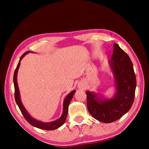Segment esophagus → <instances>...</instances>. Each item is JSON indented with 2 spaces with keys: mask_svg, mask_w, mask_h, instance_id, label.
I'll return each mask as SVG.
<instances>
[{
  "mask_svg": "<svg viewBox=\"0 0 149 149\" xmlns=\"http://www.w3.org/2000/svg\"><path fill=\"white\" fill-rule=\"evenodd\" d=\"M79 88H84V85L79 84Z\"/></svg>",
  "mask_w": 149,
  "mask_h": 149,
  "instance_id": "34e87169",
  "label": "esophagus"
}]
</instances>
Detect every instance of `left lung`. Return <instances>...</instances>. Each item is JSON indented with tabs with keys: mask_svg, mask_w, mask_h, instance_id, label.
<instances>
[{
	"mask_svg": "<svg viewBox=\"0 0 149 149\" xmlns=\"http://www.w3.org/2000/svg\"><path fill=\"white\" fill-rule=\"evenodd\" d=\"M109 61L114 76L117 92L109 100L99 99L96 94L87 91V107L94 119L110 123L120 119L132 107L136 88V78L129 56L117 43Z\"/></svg>",
	"mask_w": 149,
	"mask_h": 149,
	"instance_id": "obj_1",
	"label": "left lung"
}]
</instances>
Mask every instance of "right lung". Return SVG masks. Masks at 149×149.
I'll return each mask as SVG.
<instances>
[{
  "label": "right lung",
  "mask_w": 149,
  "mask_h": 149,
  "mask_svg": "<svg viewBox=\"0 0 149 149\" xmlns=\"http://www.w3.org/2000/svg\"><path fill=\"white\" fill-rule=\"evenodd\" d=\"M30 51L26 52L24 53L23 55H22V56L20 58V60L19 61V63H18L16 69L14 72V74H13V84H14V88H15V102L17 104L18 106H19V109L22 112V114H23L24 117L26 120L28 122V123L31 124V125L34 126V127H36L37 128H39L40 129H43V130H55L56 129H58V127H61V126L65 123V122L66 120L67 114H68V106L70 104V102L71 101V99L73 98L74 94L75 93L76 91H71L68 95L64 101L63 103V112L62 116H61V118L60 119H58V120L51 122V123H42L41 121H38L34 119L33 118H31V117L29 115V114L27 112L25 109V107H24L23 104L21 102L20 98V93H19V87H18V84H17V72L19 68L20 64V61L23 58V57L26 55V53H29Z\"/></svg>",
  "instance_id": "1"
}]
</instances>
